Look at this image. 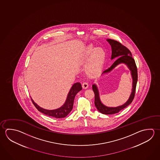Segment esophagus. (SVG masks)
<instances>
[{
    "instance_id": "esophagus-1",
    "label": "esophagus",
    "mask_w": 160,
    "mask_h": 160,
    "mask_svg": "<svg viewBox=\"0 0 160 160\" xmlns=\"http://www.w3.org/2000/svg\"><path fill=\"white\" fill-rule=\"evenodd\" d=\"M88 84L87 83V82H83L82 83V88L83 89H87L88 88Z\"/></svg>"
}]
</instances>
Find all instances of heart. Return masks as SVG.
Here are the masks:
<instances>
[{
    "label": "heart",
    "mask_w": 160,
    "mask_h": 160,
    "mask_svg": "<svg viewBox=\"0 0 160 160\" xmlns=\"http://www.w3.org/2000/svg\"><path fill=\"white\" fill-rule=\"evenodd\" d=\"M106 56L105 51L100 47L95 48L89 46L83 51L80 58L83 62L89 61L85 69L89 76H95L101 72L103 67Z\"/></svg>",
    "instance_id": "heart-1"
}]
</instances>
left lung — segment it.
Masks as SVG:
<instances>
[{"label": "left lung", "instance_id": "obj_1", "mask_svg": "<svg viewBox=\"0 0 160 160\" xmlns=\"http://www.w3.org/2000/svg\"><path fill=\"white\" fill-rule=\"evenodd\" d=\"M107 41L109 42V44L111 46L112 49V55L111 59H114L115 58H118L115 61V62L111 65L110 68H107L106 70L104 71L102 73V75L106 74L110 72L112 70H113L117 66L120 64H125L129 70L130 71V73L132 76V92L130 95L129 99L125 103L118 107H108L105 106L101 102L99 92L98 90V87L95 84H92V89L95 94V99L94 104L97 109L98 111L105 115H112L118 113L121 110L125 108V107L129 106L132 102L133 99L134 98L135 89L137 86L138 80L137 68L135 64L134 59L132 57V54L128 48L125 46L122 45L121 43L115 41L114 40L107 39Z\"/></svg>", "mask_w": 160, "mask_h": 160}]
</instances>
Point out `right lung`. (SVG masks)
Returning <instances> with one entry per match:
<instances>
[{
  "instance_id": "add662e5",
  "label": "right lung",
  "mask_w": 160,
  "mask_h": 160,
  "mask_svg": "<svg viewBox=\"0 0 160 160\" xmlns=\"http://www.w3.org/2000/svg\"><path fill=\"white\" fill-rule=\"evenodd\" d=\"M82 89V87L80 82H76L73 84V85L71 88L69 92L68 93V97L65 103L60 107L58 108L54 109H46L42 108L38 106L31 98V101L34 104V106L37 108L38 110L45 115L52 116L54 118H64L66 117L72 111L73 108V102L75 95L78 92Z\"/></svg>"
}]
</instances>
